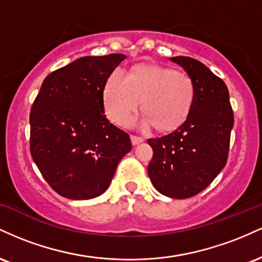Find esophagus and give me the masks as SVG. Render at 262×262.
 <instances>
[{"label": "esophagus", "instance_id": "34e87169", "mask_svg": "<svg viewBox=\"0 0 262 262\" xmlns=\"http://www.w3.org/2000/svg\"><path fill=\"white\" fill-rule=\"evenodd\" d=\"M130 140H132V144H133V145H138V144L143 143V138L137 137V135H130Z\"/></svg>", "mask_w": 262, "mask_h": 262}]
</instances>
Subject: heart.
Wrapping results in <instances>:
<instances>
[{
  "mask_svg": "<svg viewBox=\"0 0 262 262\" xmlns=\"http://www.w3.org/2000/svg\"><path fill=\"white\" fill-rule=\"evenodd\" d=\"M193 98V82L187 74L158 65H139L129 76L116 69L103 89L104 110L111 121L121 124L141 101L146 116L141 127L152 124L160 132L179 128L187 119Z\"/></svg>",
  "mask_w": 262,
  "mask_h": 262,
  "instance_id": "1",
  "label": "heart"
}]
</instances>
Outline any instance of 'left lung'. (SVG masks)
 <instances>
[{
    "mask_svg": "<svg viewBox=\"0 0 262 262\" xmlns=\"http://www.w3.org/2000/svg\"><path fill=\"white\" fill-rule=\"evenodd\" d=\"M194 87L185 122L164 137L149 139L154 155L148 173L164 196L183 200L196 196L227 164L234 116L224 81L206 65L188 56H175Z\"/></svg>",
    "mask_w": 262,
    "mask_h": 262,
    "instance_id": "obj_1",
    "label": "left lung"
}]
</instances>
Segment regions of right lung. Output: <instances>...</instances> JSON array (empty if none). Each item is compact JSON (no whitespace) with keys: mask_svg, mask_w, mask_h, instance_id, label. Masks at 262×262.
<instances>
[{"mask_svg":"<svg viewBox=\"0 0 262 262\" xmlns=\"http://www.w3.org/2000/svg\"><path fill=\"white\" fill-rule=\"evenodd\" d=\"M127 56H83L49 74L31 110V154L45 181L69 200L110 186L130 138L104 116L103 89Z\"/></svg>","mask_w":262,"mask_h":262,"instance_id":"right-lung-1","label":"right lung"}]
</instances>
